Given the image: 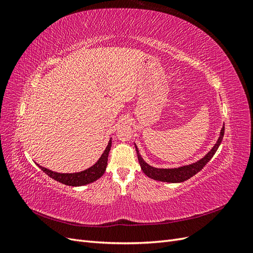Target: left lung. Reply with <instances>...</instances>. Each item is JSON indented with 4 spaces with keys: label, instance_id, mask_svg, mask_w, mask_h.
Instances as JSON below:
<instances>
[{
    "label": "left lung",
    "instance_id": "1",
    "mask_svg": "<svg viewBox=\"0 0 253 253\" xmlns=\"http://www.w3.org/2000/svg\"><path fill=\"white\" fill-rule=\"evenodd\" d=\"M225 133V126H223L219 134L218 139L216 143L214 144V147L208 152V154H206L202 159L198 160V162L191 164L188 166H183L179 168H174V169H158V168L151 167L142 159L141 155L139 154V151L137 149V145L135 144L136 152H137V157H138V162L140 164L141 170L143 173L149 176L150 178L159 180V181H165V182H182L189 178L192 177L196 173L200 172L203 168L209 163V160L213 157V155L215 154V152L217 151L219 144L223 140Z\"/></svg>",
    "mask_w": 253,
    "mask_h": 253
}]
</instances>
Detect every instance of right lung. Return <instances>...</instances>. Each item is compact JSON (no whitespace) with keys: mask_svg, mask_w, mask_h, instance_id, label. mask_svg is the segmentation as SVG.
Returning a JSON list of instances; mask_svg holds the SVG:
<instances>
[{"mask_svg":"<svg viewBox=\"0 0 253 253\" xmlns=\"http://www.w3.org/2000/svg\"><path fill=\"white\" fill-rule=\"evenodd\" d=\"M111 147H112V140L109 141L108 147H106V149L102 153L101 157L98 159V162L94 166H91L90 168H88V169L78 173H57V172L50 171L46 169V168L41 167L39 165H38V167H40V169L45 174H47L49 177L61 183H64V185L72 186V187L84 186V185H87V183L94 182L95 180L100 178L104 174L106 165H108V157H109Z\"/></svg>","mask_w":253,"mask_h":253,"instance_id":"right-lung-1","label":"right lung"}]
</instances>
